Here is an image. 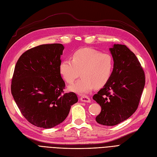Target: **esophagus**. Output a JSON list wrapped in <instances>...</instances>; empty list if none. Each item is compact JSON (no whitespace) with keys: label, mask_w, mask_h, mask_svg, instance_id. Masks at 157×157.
<instances>
[{"label":"esophagus","mask_w":157,"mask_h":157,"mask_svg":"<svg viewBox=\"0 0 157 157\" xmlns=\"http://www.w3.org/2000/svg\"><path fill=\"white\" fill-rule=\"evenodd\" d=\"M81 101H82V102H90V99L87 97V96H82V97L80 98Z\"/></svg>","instance_id":"34e87169"}]
</instances>
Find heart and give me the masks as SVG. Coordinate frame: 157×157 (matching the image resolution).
<instances>
[{
    "label": "heart",
    "instance_id": "obj_1",
    "mask_svg": "<svg viewBox=\"0 0 157 157\" xmlns=\"http://www.w3.org/2000/svg\"><path fill=\"white\" fill-rule=\"evenodd\" d=\"M113 69V60L107 53H100L90 48H82L71 55V60H62L59 72L68 84L74 83L79 75L81 78L69 90L80 94H86L108 82Z\"/></svg>",
    "mask_w": 157,
    "mask_h": 157
}]
</instances>
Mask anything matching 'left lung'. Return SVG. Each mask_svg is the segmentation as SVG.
I'll return each mask as SVG.
<instances>
[{
	"instance_id": "8db88e82",
	"label": "left lung",
	"mask_w": 157,
	"mask_h": 157,
	"mask_svg": "<svg viewBox=\"0 0 157 157\" xmlns=\"http://www.w3.org/2000/svg\"><path fill=\"white\" fill-rule=\"evenodd\" d=\"M109 51L114 62L112 76L93 98L101 106L96 121L114 126L128 119L137 109L145 78L138 59L126 45L114 44Z\"/></svg>"
}]
</instances>
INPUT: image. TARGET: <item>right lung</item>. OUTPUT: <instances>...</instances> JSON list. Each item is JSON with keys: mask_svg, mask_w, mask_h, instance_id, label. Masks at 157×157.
<instances>
[{"mask_svg": "<svg viewBox=\"0 0 157 157\" xmlns=\"http://www.w3.org/2000/svg\"><path fill=\"white\" fill-rule=\"evenodd\" d=\"M61 44H43L27 50L15 67L11 91L20 112L29 123L51 128L65 120L77 95L64 93L59 72Z\"/></svg>", "mask_w": 157, "mask_h": 157, "instance_id": "right-lung-1", "label": "right lung"}]
</instances>
